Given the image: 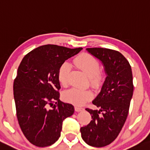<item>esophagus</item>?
Wrapping results in <instances>:
<instances>
[{
    "label": "esophagus",
    "mask_w": 150,
    "mask_h": 150,
    "mask_svg": "<svg viewBox=\"0 0 150 150\" xmlns=\"http://www.w3.org/2000/svg\"><path fill=\"white\" fill-rule=\"evenodd\" d=\"M75 111H76V112H80V111L84 110V108L79 107V106H75Z\"/></svg>",
    "instance_id": "1"
}]
</instances>
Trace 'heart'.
<instances>
[{
    "instance_id": "heart-1",
    "label": "heart",
    "mask_w": 150,
    "mask_h": 150,
    "mask_svg": "<svg viewBox=\"0 0 150 150\" xmlns=\"http://www.w3.org/2000/svg\"><path fill=\"white\" fill-rule=\"evenodd\" d=\"M75 66L82 70L86 76L89 77L90 82L94 86H98L103 79V74L99 71L100 64L98 61L90 54H83L76 58L73 61ZM71 65L68 62H64L59 68L58 77L59 82L64 86L68 83ZM92 98V93L89 90H82L77 88H70L64 93V98L66 101L77 105H81Z\"/></svg>"
}]
</instances>
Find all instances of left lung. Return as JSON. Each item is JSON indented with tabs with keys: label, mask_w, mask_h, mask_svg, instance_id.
I'll return each instance as SVG.
<instances>
[{
	"label": "left lung",
	"mask_w": 150,
	"mask_h": 150,
	"mask_svg": "<svg viewBox=\"0 0 150 150\" xmlns=\"http://www.w3.org/2000/svg\"><path fill=\"white\" fill-rule=\"evenodd\" d=\"M86 50L102 63L107 77L92 101L98 110L86 108L92 120L81 127L80 132L86 144L102 147L117 138L127 118L133 93L132 70L120 52L105 48Z\"/></svg>",
	"instance_id": "8db88e82"
}]
</instances>
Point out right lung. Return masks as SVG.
Listing matches in <instances>:
<instances>
[{
  "label": "right lung",
  "mask_w": 150,
  "mask_h": 150,
  "mask_svg": "<svg viewBox=\"0 0 150 150\" xmlns=\"http://www.w3.org/2000/svg\"><path fill=\"white\" fill-rule=\"evenodd\" d=\"M82 50L42 45L27 54L18 68L13 84L18 122L27 140L37 147L57 142L63 121L74 113L73 105L59 100L58 73L65 61Z\"/></svg>",
  "instance_id": "1"
}]
</instances>
